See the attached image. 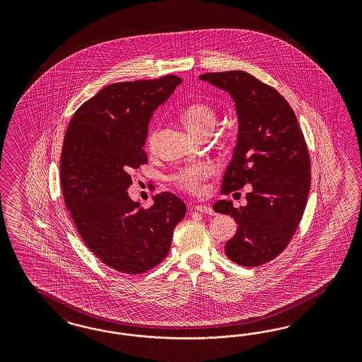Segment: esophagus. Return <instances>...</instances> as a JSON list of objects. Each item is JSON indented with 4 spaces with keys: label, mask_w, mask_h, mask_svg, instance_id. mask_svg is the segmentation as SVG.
I'll list each match as a JSON object with an SVG mask.
<instances>
[{
    "label": "esophagus",
    "mask_w": 362,
    "mask_h": 362,
    "mask_svg": "<svg viewBox=\"0 0 362 362\" xmlns=\"http://www.w3.org/2000/svg\"><path fill=\"white\" fill-rule=\"evenodd\" d=\"M195 209H197V212H202V214L215 215V211L211 209L209 206H206V204H197V206H195Z\"/></svg>",
    "instance_id": "34e87169"
}]
</instances>
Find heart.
<instances>
[{
	"mask_svg": "<svg viewBox=\"0 0 362 362\" xmlns=\"http://www.w3.org/2000/svg\"><path fill=\"white\" fill-rule=\"evenodd\" d=\"M182 119L187 127L200 135L207 136L214 130L218 122V112L212 105L204 100H195L189 103L182 111ZM147 146L150 150H155L158 146V132L153 130L148 134ZM211 174V168L207 165H194L179 170L174 176L176 185L188 191L195 192L199 189L200 182Z\"/></svg>",
	"mask_w": 362,
	"mask_h": 362,
	"instance_id": "obj_1",
	"label": "heart"
}]
</instances>
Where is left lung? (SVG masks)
Returning a JSON list of instances; mask_svg holds the SVG:
<instances>
[{"instance_id": "8db88e82", "label": "left lung", "mask_w": 362, "mask_h": 362, "mask_svg": "<svg viewBox=\"0 0 362 362\" xmlns=\"http://www.w3.org/2000/svg\"><path fill=\"white\" fill-rule=\"evenodd\" d=\"M199 79L228 93L238 115V142L221 194L251 188L239 209L226 199L214 204L238 223L226 255L244 267L268 263L284 251L307 204L310 162L304 135L284 97L251 74L207 73Z\"/></svg>"}]
</instances>
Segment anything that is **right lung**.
<instances>
[{
    "instance_id": "obj_1",
    "label": "right lung",
    "mask_w": 362,
    "mask_h": 362,
    "mask_svg": "<svg viewBox=\"0 0 362 362\" xmlns=\"http://www.w3.org/2000/svg\"><path fill=\"white\" fill-rule=\"evenodd\" d=\"M182 79L112 83L73 115L61 155V185L78 233L102 263L139 274L170 251L176 224L186 215L180 197L162 192L148 209L129 197L132 168L147 163L143 146L153 111Z\"/></svg>"
}]
</instances>
